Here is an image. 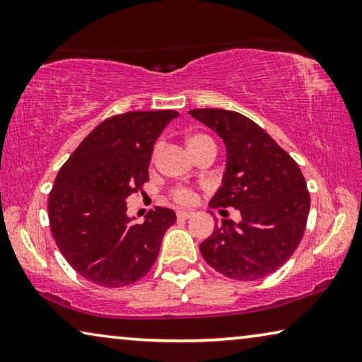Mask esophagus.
Returning <instances> with one entry per match:
<instances>
[{"mask_svg":"<svg viewBox=\"0 0 362 362\" xmlns=\"http://www.w3.org/2000/svg\"><path fill=\"white\" fill-rule=\"evenodd\" d=\"M176 216H177V218L186 220V218H189V217L194 216V211H177Z\"/></svg>","mask_w":362,"mask_h":362,"instance_id":"1","label":"esophagus"}]
</instances>
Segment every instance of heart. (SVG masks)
<instances>
[{"label":"heart","mask_w":362,"mask_h":362,"mask_svg":"<svg viewBox=\"0 0 362 362\" xmlns=\"http://www.w3.org/2000/svg\"><path fill=\"white\" fill-rule=\"evenodd\" d=\"M186 144H187V148L191 151L201 148L204 145H214L212 140L209 139L207 135H202V134L187 135ZM173 199L180 204H192L196 201V194H194L191 189H187V187H177V189L173 191Z\"/></svg>","instance_id":"heart-1"}]
</instances>
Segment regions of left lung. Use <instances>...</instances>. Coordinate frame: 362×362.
I'll use <instances>...</instances> for the list:
<instances>
[{"label": "left lung", "instance_id": "left-lung-1", "mask_svg": "<svg viewBox=\"0 0 362 362\" xmlns=\"http://www.w3.org/2000/svg\"><path fill=\"white\" fill-rule=\"evenodd\" d=\"M191 116L223 140L227 163L211 207H233L240 222L222 220L201 243L209 266L238 281L279 269L300 243L310 196L300 168L258 124L225 109H192Z\"/></svg>", "mask_w": 362, "mask_h": 362}]
</instances>
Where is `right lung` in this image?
Masks as SVG:
<instances>
[{
	"instance_id": "add662e5",
	"label": "right lung",
	"mask_w": 362,
	"mask_h": 362,
	"mask_svg": "<svg viewBox=\"0 0 362 362\" xmlns=\"http://www.w3.org/2000/svg\"><path fill=\"white\" fill-rule=\"evenodd\" d=\"M176 111H134L103 120L57 175L49 196L55 243L68 264L104 287L132 284L150 271L171 209L155 207L144 223L127 216V197L148 181L153 145Z\"/></svg>"
}]
</instances>
